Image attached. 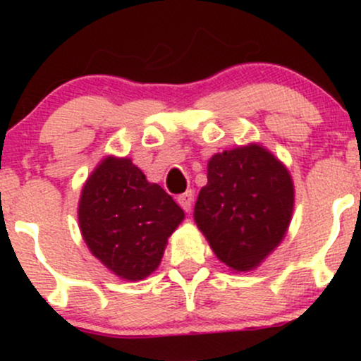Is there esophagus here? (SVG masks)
Masks as SVG:
<instances>
[{
	"instance_id": "obj_1",
	"label": "esophagus",
	"mask_w": 361,
	"mask_h": 361,
	"mask_svg": "<svg viewBox=\"0 0 361 361\" xmlns=\"http://www.w3.org/2000/svg\"><path fill=\"white\" fill-rule=\"evenodd\" d=\"M192 202H193V192H192V190H188V192L181 193L180 197H178V204H180L181 209L186 210V212L192 209Z\"/></svg>"
}]
</instances>
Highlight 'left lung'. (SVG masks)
Wrapping results in <instances>:
<instances>
[{
    "mask_svg": "<svg viewBox=\"0 0 361 361\" xmlns=\"http://www.w3.org/2000/svg\"><path fill=\"white\" fill-rule=\"evenodd\" d=\"M292 210L287 168L251 144L212 156L193 217L215 256L233 270L247 271L279 246Z\"/></svg>",
    "mask_w": 361,
    "mask_h": 361,
    "instance_id": "obj_1",
    "label": "left lung"
}]
</instances>
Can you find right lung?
<instances>
[{
	"instance_id": "add662e5",
	"label": "right lung",
	"mask_w": 361,
	"mask_h": 361,
	"mask_svg": "<svg viewBox=\"0 0 361 361\" xmlns=\"http://www.w3.org/2000/svg\"><path fill=\"white\" fill-rule=\"evenodd\" d=\"M80 227L90 251L117 276L142 280L159 267L185 214L130 159L106 157L81 192Z\"/></svg>"
}]
</instances>
